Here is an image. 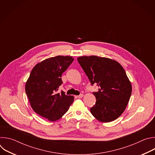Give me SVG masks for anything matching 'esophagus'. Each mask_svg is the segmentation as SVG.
<instances>
[{"label": "esophagus", "instance_id": "1", "mask_svg": "<svg viewBox=\"0 0 155 155\" xmlns=\"http://www.w3.org/2000/svg\"><path fill=\"white\" fill-rule=\"evenodd\" d=\"M76 97H77V98H81V97H83V94H80L79 96H77Z\"/></svg>", "mask_w": 155, "mask_h": 155}]
</instances>
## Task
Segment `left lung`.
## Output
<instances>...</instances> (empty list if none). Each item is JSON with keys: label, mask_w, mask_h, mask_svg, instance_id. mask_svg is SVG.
Instances as JSON below:
<instances>
[{"label": "left lung", "mask_w": 155, "mask_h": 155, "mask_svg": "<svg viewBox=\"0 0 155 155\" xmlns=\"http://www.w3.org/2000/svg\"><path fill=\"white\" fill-rule=\"evenodd\" d=\"M77 60L92 85L99 87L93 92L96 104L90 108L98 121L111 122L124 111L131 93V83L121 65L117 61L97 56H81Z\"/></svg>", "instance_id": "left-lung-1"}]
</instances>
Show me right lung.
Listing matches in <instances>:
<instances>
[{
    "mask_svg": "<svg viewBox=\"0 0 155 155\" xmlns=\"http://www.w3.org/2000/svg\"><path fill=\"white\" fill-rule=\"evenodd\" d=\"M74 59L72 56H57L37 64L32 69L25 86L26 93L34 111L50 121L60 119L74 101L73 96L58 93L62 83L61 75Z\"/></svg>",
    "mask_w": 155,
    "mask_h": 155,
    "instance_id": "right-lung-1",
    "label": "right lung"
}]
</instances>
